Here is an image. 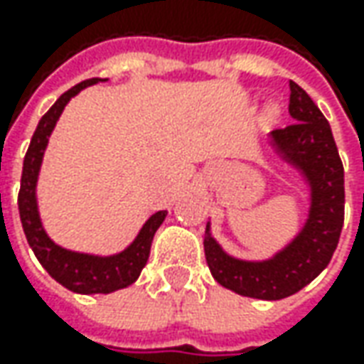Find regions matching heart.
<instances>
[{"label":"heart","mask_w":364,"mask_h":364,"mask_svg":"<svg viewBox=\"0 0 364 364\" xmlns=\"http://www.w3.org/2000/svg\"><path fill=\"white\" fill-rule=\"evenodd\" d=\"M277 117H279V111H277L275 107H269V109L265 111V119L267 121H275Z\"/></svg>","instance_id":"b5f03b06"}]
</instances>
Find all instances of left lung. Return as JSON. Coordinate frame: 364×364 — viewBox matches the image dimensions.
Listing matches in <instances>:
<instances>
[{"mask_svg":"<svg viewBox=\"0 0 364 364\" xmlns=\"http://www.w3.org/2000/svg\"><path fill=\"white\" fill-rule=\"evenodd\" d=\"M289 115L296 123L269 135L279 160L300 172L310 192V208L300 232L269 259L247 261L229 255L204 231V255L218 284L255 300H282L326 269L344 223V168L332 129L310 95L289 80Z\"/></svg>","mask_w":364,"mask_h":364,"instance_id":"1","label":"left lung"}]
</instances>
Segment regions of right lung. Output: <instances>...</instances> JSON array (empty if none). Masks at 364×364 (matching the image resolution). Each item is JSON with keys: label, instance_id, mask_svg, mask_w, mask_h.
I'll return each mask as SVG.
<instances>
[{"label": "right lung", "instance_id": "right-lung-1", "mask_svg": "<svg viewBox=\"0 0 364 364\" xmlns=\"http://www.w3.org/2000/svg\"><path fill=\"white\" fill-rule=\"evenodd\" d=\"M99 80L101 78H89L75 85L73 89L60 95L58 101L48 109V113L40 119L32 135L30 147L26 151V158H23L20 196H18L21 227L34 255L60 286L75 294H111V291L132 286L139 277L141 269L146 267L154 235L168 215V210H158L156 215H151L132 243L113 255H92V253H78V251L64 249L54 243L48 237V232L44 231L42 218L38 213L36 186H38L44 151L48 146V137L54 132L56 121L60 119L68 101L82 89L97 85Z\"/></svg>", "mask_w": 364, "mask_h": 364}]
</instances>
